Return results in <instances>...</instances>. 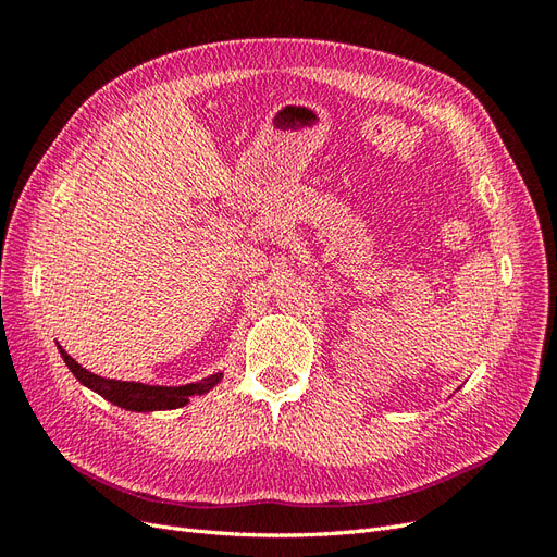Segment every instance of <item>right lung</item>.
Returning <instances> with one entry per match:
<instances>
[{"label":"right lung","instance_id":"obj_1","mask_svg":"<svg viewBox=\"0 0 557 557\" xmlns=\"http://www.w3.org/2000/svg\"><path fill=\"white\" fill-rule=\"evenodd\" d=\"M60 356L64 358L66 367L72 369V374L83 383L88 385L90 391L97 395H102L111 404L127 411H164V409H178L183 404H188L193 395H205L211 387L221 381L223 374H213L209 379H201L197 383L188 385H178V387H166V385H144V383H134V381H113V379H102L88 369H83L70 352H64L62 346H58Z\"/></svg>","mask_w":557,"mask_h":557}]
</instances>
